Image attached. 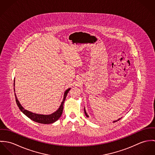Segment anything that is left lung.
Wrapping results in <instances>:
<instances>
[{"instance_id": "1", "label": "left lung", "mask_w": 155, "mask_h": 155, "mask_svg": "<svg viewBox=\"0 0 155 155\" xmlns=\"http://www.w3.org/2000/svg\"><path fill=\"white\" fill-rule=\"evenodd\" d=\"M84 111H85V115H86V116H87V117H88L89 116H88V114H87V112H86V111H85V109H84ZM119 119H118V120H119ZM117 120H115V121H113V122H117Z\"/></svg>"}]
</instances>
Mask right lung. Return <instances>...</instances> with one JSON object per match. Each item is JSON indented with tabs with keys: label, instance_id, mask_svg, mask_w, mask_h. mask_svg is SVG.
I'll return each instance as SVG.
<instances>
[{
	"label": "right lung",
	"instance_id": "right-lung-1",
	"mask_svg": "<svg viewBox=\"0 0 155 155\" xmlns=\"http://www.w3.org/2000/svg\"><path fill=\"white\" fill-rule=\"evenodd\" d=\"M14 82H15V80H14ZM14 86H15V83L14 84ZM70 89V88L67 89L65 91V92L64 94L63 100L61 102V106H60L58 109L56 111H55L54 113H53L51 114H48V115L34 113H32L31 111H29L24 109V107L20 103L19 101L18 100V98L16 96L15 93V100H16L17 104L18 106L19 109L28 118H30L31 120H32L36 122H38V123L43 124H52V123L56 122L61 117L62 113H63V104H64V101L66 100L67 95ZM14 92H15V88H14Z\"/></svg>",
	"mask_w": 155,
	"mask_h": 155
}]
</instances>
